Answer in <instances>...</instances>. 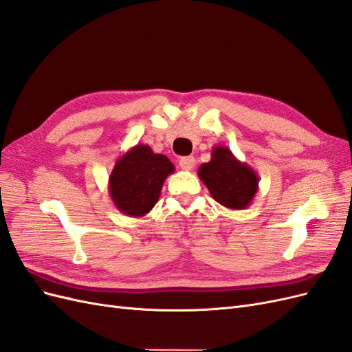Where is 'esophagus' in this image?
I'll return each mask as SVG.
<instances>
[{
    "label": "esophagus",
    "instance_id": "esophagus-1",
    "mask_svg": "<svg viewBox=\"0 0 352 352\" xmlns=\"http://www.w3.org/2000/svg\"><path fill=\"white\" fill-rule=\"evenodd\" d=\"M179 166L185 172H189V170H192L195 166V158L194 157H182L179 160Z\"/></svg>",
    "mask_w": 352,
    "mask_h": 352
}]
</instances>
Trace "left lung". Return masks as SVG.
<instances>
[{
  "instance_id": "1",
  "label": "left lung",
  "mask_w": 352,
  "mask_h": 352,
  "mask_svg": "<svg viewBox=\"0 0 352 352\" xmlns=\"http://www.w3.org/2000/svg\"><path fill=\"white\" fill-rule=\"evenodd\" d=\"M198 176L211 197L230 210H245L258 192L257 172L223 145L212 146L211 160L199 166Z\"/></svg>"
}]
</instances>
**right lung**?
Instances as JSON below:
<instances>
[{
	"mask_svg": "<svg viewBox=\"0 0 352 352\" xmlns=\"http://www.w3.org/2000/svg\"><path fill=\"white\" fill-rule=\"evenodd\" d=\"M175 166L151 146L138 144L116 160L109 177V192L114 207L129 217H144L162 195L167 176Z\"/></svg>",
	"mask_w": 352,
	"mask_h": 352,
	"instance_id": "obj_1",
	"label": "right lung"
}]
</instances>
